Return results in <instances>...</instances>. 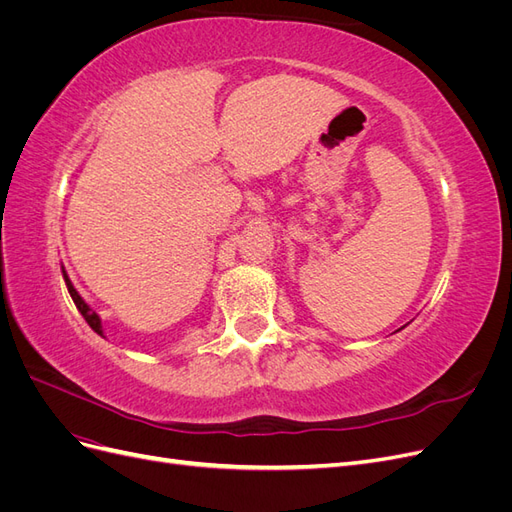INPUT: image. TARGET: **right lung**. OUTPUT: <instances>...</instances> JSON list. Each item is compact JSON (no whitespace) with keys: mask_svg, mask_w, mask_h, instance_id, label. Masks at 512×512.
Here are the masks:
<instances>
[{"mask_svg":"<svg viewBox=\"0 0 512 512\" xmlns=\"http://www.w3.org/2000/svg\"><path fill=\"white\" fill-rule=\"evenodd\" d=\"M64 280H66V286H68V292H70V297H72V301H74V305L79 307V312L83 314V318L87 320V324L91 329H94L98 335H102V324H100V316L96 314V312H91L89 309V305L83 301V297L79 292H76V288L72 286V282H70V277H68V273L64 271Z\"/></svg>","mask_w":512,"mask_h":512,"instance_id":"1","label":"right lung"}]
</instances>
